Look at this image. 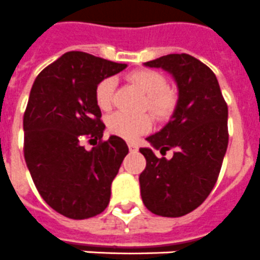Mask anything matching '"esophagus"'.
I'll return each mask as SVG.
<instances>
[{"instance_id": "obj_1", "label": "esophagus", "mask_w": 260, "mask_h": 260, "mask_svg": "<svg viewBox=\"0 0 260 260\" xmlns=\"http://www.w3.org/2000/svg\"><path fill=\"white\" fill-rule=\"evenodd\" d=\"M128 150H130V152H137L138 146L134 143H128Z\"/></svg>"}]
</instances>
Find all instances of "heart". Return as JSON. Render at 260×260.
Masks as SVG:
<instances>
[{"label": "heart", "instance_id": "b5f03b06", "mask_svg": "<svg viewBox=\"0 0 260 260\" xmlns=\"http://www.w3.org/2000/svg\"><path fill=\"white\" fill-rule=\"evenodd\" d=\"M130 79L141 87L142 91L147 95L146 109L150 110L155 118L161 121L171 117L176 109L178 99L174 91L168 88L164 75L155 70L143 69L132 73ZM114 86H116V80L113 78H105L95 89L96 105L104 112L112 108ZM151 125H152L151 118L146 114L130 116L117 112L108 118L109 132L126 141H134L139 135L150 132Z\"/></svg>", "mask_w": 260, "mask_h": 260}]
</instances>
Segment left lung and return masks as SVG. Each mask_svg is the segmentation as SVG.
I'll list each match as a JSON object with an SVG mask.
<instances>
[{"label": "left lung", "instance_id": "8db88e82", "mask_svg": "<svg viewBox=\"0 0 260 260\" xmlns=\"http://www.w3.org/2000/svg\"><path fill=\"white\" fill-rule=\"evenodd\" d=\"M174 78L178 100L169 122L147 138L161 155L141 148L146 169L139 176L144 206L164 217H180L199 207L212 191L228 148V105L216 75L195 57L168 54L144 63Z\"/></svg>", "mask_w": 260, "mask_h": 260}]
</instances>
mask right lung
Here are the masks:
<instances>
[{"label": "right lung", "instance_id": "obj_1", "mask_svg": "<svg viewBox=\"0 0 260 260\" xmlns=\"http://www.w3.org/2000/svg\"><path fill=\"white\" fill-rule=\"evenodd\" d=\"M126 66L68 52L41 71L31 88L23 116L24 160L41 198L69 219L93 217L109 204L128 147L116 135L102 141L105 125L95 89ZM86 139L98 146L86 150Z\"/></svg>", "mask_w": 260, "mask_h": 260}]
</instances>
